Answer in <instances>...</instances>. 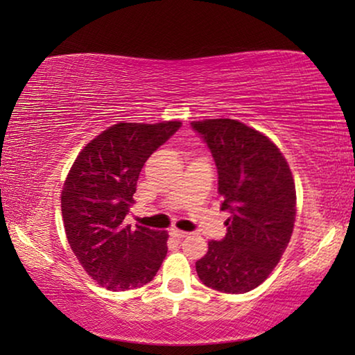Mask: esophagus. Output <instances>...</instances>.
<instances>
[{
  "mask_svg": "<svg viewBox=\"0 0 355 355\" xmlns=\"http://www.w3.org/2000/svg\"><path fill=\"white\" fill-rule=\"evenodd\" d=\"M171 236H173V238H177V239H182V238H184V236H188L189 233L188 232H183V230H178V228H171Z\"/></svg>",
  "mask_w": 355,
  "mask_h": 355,
  "instance_id": "1",
  "label": "esophagus"
}]
</instances>
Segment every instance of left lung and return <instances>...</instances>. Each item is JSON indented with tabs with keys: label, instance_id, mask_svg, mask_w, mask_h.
<instances>
[{
	"label": "left lung",
	"instance_id": "left-lung-1",
	"mask_svg": "<svg viewBox=\"0 0 355 355\" xmlns=\"http://www.w3.org/2000/svg\"><path fill=\"white\" fill-rule=\"evenodd\" d=\"M218 167L227 233L209 241L196 271L203 285L230 294L254 290L277 266L296 219V186L277 146L233 119L192 122Z\"/></svg>",
	"mask_w": 355,
	"mask_h": 355
}]
</instances>
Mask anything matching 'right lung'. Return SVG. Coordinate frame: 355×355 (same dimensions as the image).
<instances>
[{
    "label": "right lung",
    "mask_w": 355,
    "mask_h": 355,
    "mask_svg": "<svg viewBox=\"0 0 355 355\" xmlns=\"http://www.w3.org/2000/svg\"><path fill=\"white\" fill-rule=\"evenodd\" d=\"M180 127L178 120L112 125L81 150L65 180V235L84 271L107 290L148 284L166 258V232L131 230L123 220L144 163Z\"/></svg>",
    "instance_id": "add662e5"
}]
</instances>
